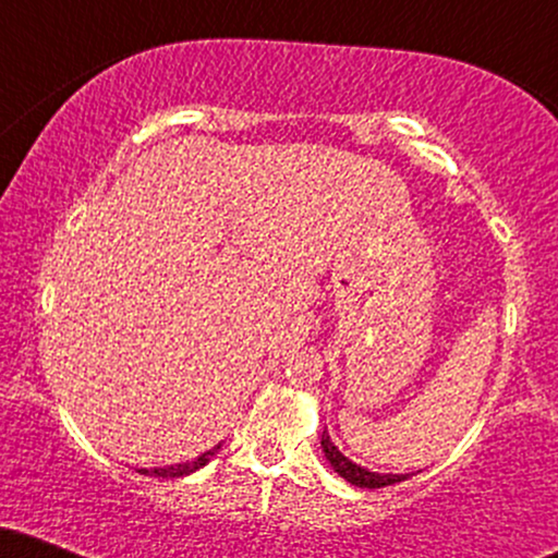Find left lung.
Segmentation results:
<instances>
[{
    "instance_id": "left-lung-1",
    "label": "left lung",
    "mask_w": 558,
    "mask_h": 558,
    "mask_svg": "<svg viewBox=\"0 0 558 558\" xmlns=\"http://www.w3.org/2000/svg\"><path fill=\"white\" fill-rule=\"evenodd\" d=\"M319 444H323V451H325V457H328V462L332 464V470H336L343 480H349L351 485H360V488H386V485H396V483H403V480H407V475H377V472L362 470V466L349 462V459H345L343 453L332 446L328 427L323 430V440H319Z\"/></svg>"
}]
</instances>
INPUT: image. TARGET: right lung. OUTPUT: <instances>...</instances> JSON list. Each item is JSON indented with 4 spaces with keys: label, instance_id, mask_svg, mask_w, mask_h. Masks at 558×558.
<instances>
[{
    "label": "right lung",
    "instance_id": "1",
    "mask_svg": "<svg viewBox=\"0 0 558 558\" xmlns=\"http://www.w3.org/2000/svg\"><path fill=\"white\" fill-rule=\"evenodd\" d=\"M220 451V446H215V448H209L207 453H202V457H196L194 462H185V464H175V466H162V470H138L141 475H146V477H183V475H191V472H196V470H202L204 464L209 462V459L215 457V453Z\"/></svg>",
    "mask_w": 558,
    "mask_h": 558
}]
</instances>
